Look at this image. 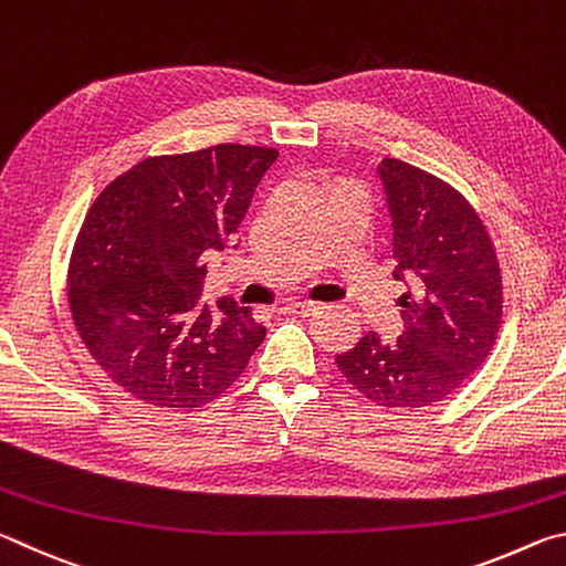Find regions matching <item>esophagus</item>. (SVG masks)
I'll return each mask as SVG.
<instances>
[{
  "instance_id": "34e87169",
  "label": "esophagus",
  "mask_w": 566,
  "mask_h": 566,
  "mask_svg": "<svg viewBox=\"0 0 566 566\" xmlns=\"http://www.w3.org/2000/svg\"><path fill=\"white\" fill-rule=\"evenodd\" d=\"M319 306L310 302H284L280 306V314H296V317H310V314H317Z\"/></svg>"
}]
</instances>
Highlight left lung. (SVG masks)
Instances as JSON below:
<instances>
[{"mask_svg": "<svg viewBox=\"0 0 566 566\" xmlns=\"http://www.w3.org/2000/svg\"><path fill=\"white\" fill-rule=\"evenodd\" d=\"M391 229L405 332H367L339 354L342 377L385 409L444 401L482 367L502 327V272L474 207L444 179L387 157L379 165Z\"/></svg>", "mask_w": 566, "mask_h": 566, "instance_id": "1", "label": "left lung"}]
</instances>
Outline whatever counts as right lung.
<instances>
[{"instance_id":"add662e5","label":"right lung","mask_w":566,"mask_h":566,"mask_svg":"<svg viewBox=\"0 0 566 566\" xmlns=\"http://www.w3.org/2000/svg\"><path fill=\"white\" fill-rule=\"evenodd\" d=\"M272 147L217 145L142 159L104 187L66 272L72 322L92 359L134 399L165 409L214 401L266 329L249 306L199 302L205 252H222L274 165Z\"/></svg>"}]
</instances>
